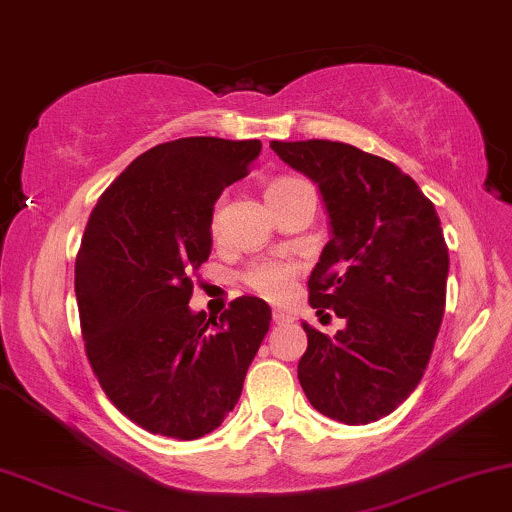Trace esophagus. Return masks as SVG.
Here are the masks:
<instances>
[{
  "mask_svg": "<svg viewBox=\"0 0 512 512\" xmlns=\"http://www.w3.org/2000/svg\"><path fill=\"white\" fill-rule=\"evenodd\" d=\"M274 323L276 325H292L295 323V316L288 311H274Z\"/></svg>",
  "mask_w": 512,
  "mask_h": 512,
  "instance_id": "34e87169",
  "label": "esophagus"
}]
</instances>
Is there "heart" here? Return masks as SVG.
<instances>
[{
  "label": "heart",
  "mask_w": 512,
  "mask_h": 512,
  "mask_svg": "<svg viewBox=\"0 0 512 512\" xmlns=\"http://www.w3.org/2000/svg\"><path fill=\"white\" fill-rule=\"evenodd\" d=\"M295 182H299L295 177H281V180H276L274 185L267 189V194L276 192V189L295 185ZM215 224H217V217H215ZM295 274H297V267L292 262L260 260L245 271V283H248L257 295L267 297L271 302H281V299L288 297Z\"/></svg>",
  "instance_id": "1"
}]
</instances>
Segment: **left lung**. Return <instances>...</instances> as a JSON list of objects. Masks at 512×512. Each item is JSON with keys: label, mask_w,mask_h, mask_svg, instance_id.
<instances>
[{"label": "left lung", "mask_w": 512, "mask_h": 512, "mask_svg": "<svg viewBox=\"0 0 512 512\" xmlns=\"http://www.w3.org/2000/svg\"><path fill=\"white\" fill-rule=\"evenodd\" d=\"M271 149L318 187L330 241L311 271L309 304L346 323L335 337L304 325L299 384L325 417L379 421L410 398L438 337L449 274L440 217L381 156L332 140H274Z\"/></svg>", "instance_id": "obj_1"}]
</instances>
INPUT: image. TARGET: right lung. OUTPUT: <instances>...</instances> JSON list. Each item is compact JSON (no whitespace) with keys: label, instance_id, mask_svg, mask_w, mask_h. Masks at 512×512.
<instances>
[{"label":"right lung","instance_id":"obj_1","mask_svg":"<svg viewBox=\"0 0 512 512\" xmlns=\"http://www.w3.org/2000/svg\"><path fill=\"white\" fill-rule=\"evenodd\" d=\"M260 152V140L163 142L126 166L88 217L74 267L86 356L107 398L149 433H213L269 332L260 297H238L220 318L189 309V276L213 250L215 201Z\"/></svg>","mask_w":512,"mask_h":512}]
</instances>
